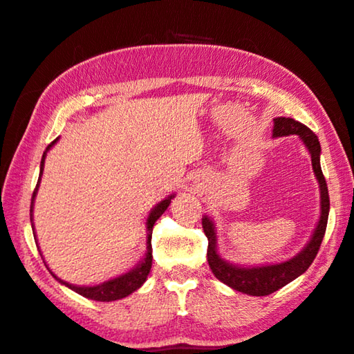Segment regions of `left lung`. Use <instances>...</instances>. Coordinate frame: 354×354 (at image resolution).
I'll use <instances>...</instances> for the list:
<instances>
[{
  "instance_id": "left-lung-1",
  "label": "left lung",
  "mask_w": 354,
  "mask_h": 354,
  "mask_svg": "<svg viewBox=\"0 0 354 354\" xmlns=\"http://www.w3.org/2000/svg\"><path fill=\"white\" fill-rule=\"evenodd\" d=\"M300 136V139L308 148L311 155V165H313V171L316 174L317 182H319L321 188V218L317 222V227L313 233V238L306 244V248L297 254L294 259L288 260V262L276 263V265H266V266H252V268H241V266L232 265L225 260L220 259L217 254V245H215V230L212 220L207 217H203V230L204 234L207 236L209 245H207V262L211 266L212 273L215 278L222 281L223 284L230 286V288L239 292H244L248 295L263 297L273 294L290 281H294L297 276L305 273L308 266L313 263L317 250L321 248L322 238H324L326 227H327V217H329V192H327L326 178L322 176L321 165H319V155H321V145L319 140L310 127H306L301 122L292 120V118H274V137H284V136Z\"/></svg>"
}]
</instances>
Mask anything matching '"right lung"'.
I'll return each mask as SVG.
<instances>
[{
	"label": "right lung",
	"mask_w": 354,
	"mask_h": 354,
	"mask_svg": "<svg viewBox=\"0 0 354 354\" xmlns=\"http://www.w3.org/2000/svg\"><path fill=\"white\" fill-rule=\"evenodd\" d=\"M55 142H57V139L49 143L48 148H46V151H48L49 148L53 147ZM46 151H44V155H43V160H41L39 178H38L37 188H35V192H33V198L37 196V189H38L39 180H41V174H43ZM174 196H169L167 199H165V201H161L155 209H153V211L150 212V215H148V220H147V232H148V234H147V236H148V239H147V244H148L147 245V257L143 259V262L137 265L134 270H131L129 273L120 276V278L110 279V281H106V283L99 284V286H91V288H89V286H88V288H84V286H83V288H80V286L68 284V283H65V281H60L59 279L60 283L65 284L66 288H70L71 290L78 292L80 295L86 297V299L97 300V301L120 300V299H124V297L132 294V292H136L143 283H145L147 276H148V273H150V270H151V259H153L151 257V233H153V225H155L156 220L161 217L162 212L166 211L169 204H171V199ZM32 207H33V199H32ZM54 278L57 279V276H54Z\"/></svg>",
	"instance_id": "right-lung-1"
}]
</instances>
